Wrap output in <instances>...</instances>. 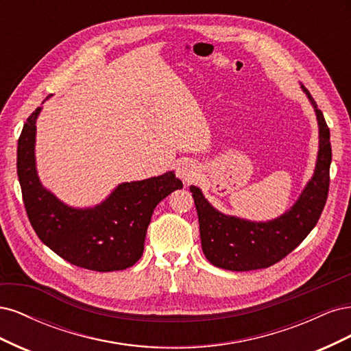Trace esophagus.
<instances>
[{
  "mask_svg": "<svg viewBox=\"0 0 351 351\" xmlns=\"http://www.w3.org/2000/svg\"><path fill=\"white\" fill-rule=\"evenodd\" d=\"M199 167L195 162H190V161H183L180 162L177 169H176V174L178 178L183 180V183H192L195 180L199 177Z\"/></svg>",
  "mask_w": 351,
  "mask_h": 351,
  "instance_id": "esophagus-1",
  "label": "esophagus"
}]
</instances>
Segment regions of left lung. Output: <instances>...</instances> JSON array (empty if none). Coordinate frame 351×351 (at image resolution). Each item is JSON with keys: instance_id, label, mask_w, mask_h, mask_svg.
<instances>
[{"instance_id": "left-lung-1", "label": "left lung", "mask_w": 351, "mask_h": 351, "mask_svg": "<svg viewBox=\"0 0 351 351\" xmlns=\"http://www.w3.org/2000/svg\"><path fill=\"white\" fill-rule=\"evenodd\" d=\"M302 90L315 108L319 127V151L312 178L289 210L267 222L226 215L209 204L199 187L190 186L199 217L202 250L206 259L218 268L253 271L271 267L299 246L322 214L332 158L329 129L322 111L303 84Z\"/></svg>"}]
</instances>
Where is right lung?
Instances as JSON below:
<instances>
[{
  "label": "right lung",
  "instance_id": "obj_1",
  "mask_svg": "<svg viewBox=\"0 0 351 351\" xmlns=\"http://www.w3.org/2000/svg\"><path fill=\"white\" fill-rule=\"evenodd\" d=\"M40 110L38 107L30 114L17 143V176L32 227L45 246L76 267L98 272L133 267L143 253L154 209L183 183L174 171H168L121 183L92 208L66 205L42 186L36 171V120Z\"/></svg>",
  "mask_w": 351,
  "mask_h": 351
}]
</instances>
